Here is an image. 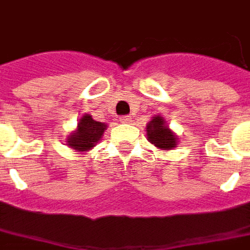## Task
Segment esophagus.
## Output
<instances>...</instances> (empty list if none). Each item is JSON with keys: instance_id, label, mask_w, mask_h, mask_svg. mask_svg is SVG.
<instances>
[{"instance_id": "obj_1", "label": "esophagus", "mask_w": 250, "mask_h": 250, "mask_svg": "<svg viewBox=\"0 0 250 250\" xmlns=\"http://www.w3.org/2000/svg\"><path fill=\"white\" fill-rule=\"evenodd\" d=\"M121 122L122 123H131L132 118L129 117V115H125V117H122L121 118Z\"/></svg>"}]
</instances>
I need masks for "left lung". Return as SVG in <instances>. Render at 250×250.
I'll return each instance as SVG.
<instances>
[{"label": "left lung", "instance_id": "1", "mask_svg": "<svg viewBox=\"0 0 250 250\" xmlns=\"http://www.w3.org/2000/svg\"><path fill=\"white\" fill-rule=\"evenodd\" d=\"M146 136L150 143L158 149L172 150L177 146L178 139L173 132L169 129L163 117L157 115L146 125Z\"/></svg>", "mask_w": 250, "mask_h": 250}]
</instances>
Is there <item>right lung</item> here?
Instances as JSON below:
<instances>
[{"mask_svg":"<svg viewBox=\"0 0 250 250\" xmlns=\"http://www.w3.org/2000/svg\"><path fill=\"white\" fill-rule=\"evenodd\" d=\"M106 125L93 121L90 114H84L79 119L76 131H73L66 139V145L76 151H88L101 140Z\"/></svg>","mask_w":250,"mask_h":250,"instance_id":"right-lung-1","label":"right lung"}]
</instances>
